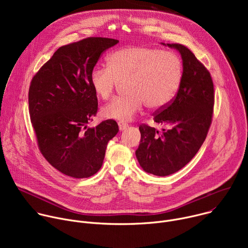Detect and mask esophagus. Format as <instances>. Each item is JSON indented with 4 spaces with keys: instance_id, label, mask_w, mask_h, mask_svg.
Masks as SVG:
<instances>
[{
    "instance_id": "obj_1",
    "label": "esophagus",
    "mask_w": 248,
    "mask_h": 248,
    "mask_svg": "<svg viewBox=\"0 0 248 248\" xmlns=\"http://www.w3.org/2000/svg\"><path fill=\"white\" fill-rule=\"evenodd\" d=\"M119 128H120V131H123V130H124L128 125L126 124H124V123H122V122H119Z\"/></svg>"
}]
</instances>
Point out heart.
I'll return each instance as SVG.
<instances>
[{
	"mask_svg": "<svg viewBox=\"0 0 248 248\" xmlns=\"http://www.w3.org/2000/svg\"><path fill=\"white\" fill-rule=\"evenodd\" d=\"M183 65L173 53L148 46L124 47L112 53L108 67H94L90 84L102 100L108 99L118 81L125 82V96L114 98L102 109L104 118L122 123L130 121L146 107L157 110L166 106L178 92Z\"/></svg>",
	"mask_w": 248,
	"mask_h": 248,
	"instance_id": "b5f03b06",
	"label": "heart"
}]
</instances>
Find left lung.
<instances>
[{
	"label": "left lung",
	"mask_w": 248,
	"mask_h": 248,
	"mask_svg": "<svg viewBox=\"0 0 248 248\" xmlns=\"http://www.w3.org/2000/svg\"><path fill=\"white\" fill-rule=\"evenodd\" d=\"M181 54L183 78L174 99L154 116L167 125L162 132L140 125L136 158L146 172L166 176L184 168L200 149L211 124L214 85L210 73L194 54L181 44H165Z\"/></svg>",
	"instance_id": "left-lung-1"
}]
</instances>
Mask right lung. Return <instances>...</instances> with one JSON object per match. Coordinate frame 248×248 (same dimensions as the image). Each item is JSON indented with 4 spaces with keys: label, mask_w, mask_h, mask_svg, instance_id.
I'll return each instance as SVG.
<instances>
[{
    "label": "right lung",
    "mask_w": 248,
    "mask_h": 248,
    "mask_svg": "<svg viewBox=\"0 0 248 248\" xmlns=\"http://www.w3.org/2000/svg\"><path fill=\"white\" fill-rule=\"evenodd\" d=\"M117 39L90 37L60 47L31 81L29 114L45 159L62 173L84 179L102 167L109 141L119 132L113 120L88 127L98 110L90 74Z\"/></svg>",
    "instance_id": "1"
}]
</instances>
